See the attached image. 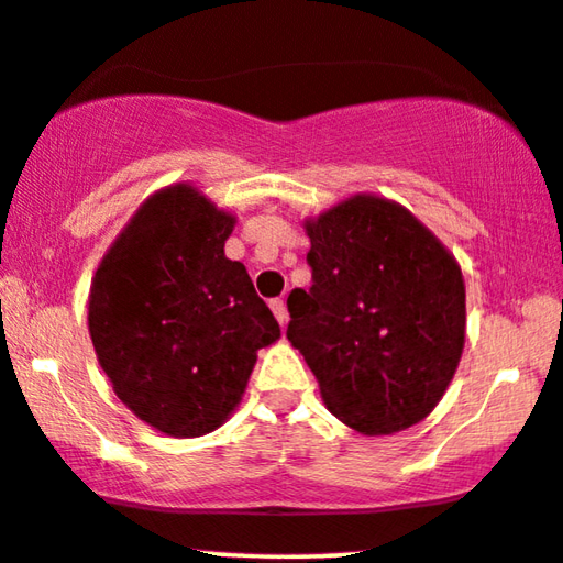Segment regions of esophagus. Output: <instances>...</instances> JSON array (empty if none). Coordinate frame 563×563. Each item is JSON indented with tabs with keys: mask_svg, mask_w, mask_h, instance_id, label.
<instances>
[{
	"mask_svg": "<svg viewBox=\"0 0 563 563\" xmlns=\"http://www.w3.org/2000/svg\"><path fill=\"white\" fill-rule=\"evenodd\" d=\"M271 308H273L275 319L280 321V327H285V323H288V306H285V300L283 298L271 300Z\"/></svg>",
	"mask_w": 563,
	"mask_h": 563,
	"instance_id": "1",
	"label": "esophagus"
}]
</instances>
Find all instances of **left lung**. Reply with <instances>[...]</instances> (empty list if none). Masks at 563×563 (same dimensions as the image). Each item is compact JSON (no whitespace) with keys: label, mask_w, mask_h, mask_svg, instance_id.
Masks as SVG:
<instances>
[{"label":"left lung","mask_w":563,"mask_h":563,"mask_svg":"<svg viewBox=\"0 0 563 563\" xmlns=\"http://www.w3.org/2000/svg\"><path fill=\"white\" fill-rule=\"evenodd\" d=\"M303 229L313 285L288 296V342L339 421L364 437L410 429L462 360V267L406 206L377 194H354Z\"/></svg>","instance_id":"8db88e82"}]
</instances>
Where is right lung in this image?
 <instances>
[{"mask_svg":"<svg viewBox=\"0 0 563 563\" xmlns=\"http://www.w3.org/2000/svg\"><path fill=\"white\" fill-rule=\"evenodd\" d=\"M236 217L191 184L150 194L101 257L89 334L117 398L173 439L217 431L257 350L280 339L247 271L224 255Z\"/></svg>","mask_w":563,"mask_h":563,"instance_id":"right-lung-1","label":"right lung"}]
</instances>
